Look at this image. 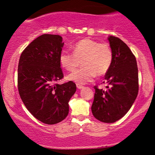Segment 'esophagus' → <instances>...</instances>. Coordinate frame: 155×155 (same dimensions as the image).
Wrapping results in <instances>:
<instances>
[{
  "label": "esophagus",
  "mask_w": 155,
  "mask_h": 155,
  "mask_svg": "<svg viewBox=\"0 0 155 155\" xmlns=\"http://www.w3.org/2000/svg\"><path fill=\"white\" fill-rule=\"evenodd\" d=\"M76 87H77L78 89H82V88H83V87H84L83 85H80V84H76Z\"/></svg>",
  "instance_id": "1"
}]
</instances>
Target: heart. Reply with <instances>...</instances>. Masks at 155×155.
<instances>
[{
    "label": "heart",
    "mask_w": 155,
    "mask_h": 155,
    "mask_svg": "<svg viewBox=\"0 0 155 155\" xmlns=\"http://www.w3.org/2000/svg\"><path fill=\"white\" fill-rule=\"evenodd\" d=\"M73 53L64 51L60 54V63L68 71H73L80 62L82 68L70 73L69 81L83 85L91 82L97 75H105L113 61V53L107 43L91 39H83L75 43L72 47Z\"/></svg>",
    "instance_id": "1"
}]
</instances>
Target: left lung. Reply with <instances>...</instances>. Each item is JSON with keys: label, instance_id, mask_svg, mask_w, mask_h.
<instances>
[{"label": "left lung", "instance_id": "1", "mask_svg": "<svg viewBox=\"0 0 155 155\" xmlns=\"http://www.w3.org/2000/svg\"><path fill=\"white\" fill-rule=\"evenodd\" d=\"M113 53V61L106 73L107 90L94 86L91 106L95 118L104 123H114L129 111L139 91L137 63L134 54L121 39L108 37Z\"/></svg>", "mask_w": 155, "mask_h": 155}]
</instances>
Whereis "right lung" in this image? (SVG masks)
I'll use <instances>...</instances> for the list:
<instances>
[{
  "label": "right lung",
  "instance_id": "right-lung-1",
  "mask_svg": "<svg viewBox=\"0 0 155 155\" xmlns=\"http://www.w3.org/2000/svg\"><path fill=\"white\" fill-rule=\"evenodd\" d=\"M62 37L43 34L25 48L18 66V89L28 110L39 121L54 124L69 113V101L76 91L73 82L56 83L64 77L60 54Z\"/></svg>",
  "mask_w": 155,
  "mask_h": 155
}]
</instances>
